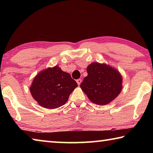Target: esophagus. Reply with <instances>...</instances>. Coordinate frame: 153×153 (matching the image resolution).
Segmentation results:
<instances>
[{"mask_svg": "<svg viewBox=\"0 0 153 153\" xmlns=\"http://www.w3.org/2000/svg\"><path fill=\"white\" fill-rule=\"evenodd\" d=\"M76 82H77V84L80 85V84H81V82H82V79H77L76 80Z\"/></svg>", "mask_w": 153, "mask_h": 153, "instance_id": "34e87169", "label": "esophagus"}]
</instances>
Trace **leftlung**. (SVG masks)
Instances as JSON below:
<instances>
[{
    "label": "left lung",
    "instance_id": "obj_1",
    "mask_svg": "<svg viewBox=\"0 0 153 153\" xmlns=\"http://www.w3.org/2000/svg\"><path fill=\"white\" fill-rule=\"evenodd\" d=\"M87 72L80 87L92 102L105 105L120 94L122 77L113 67L95 62L87 67Z\"/></svg>",
    "mask_w": 153,
    "mask_h": 153
}]
</instances>
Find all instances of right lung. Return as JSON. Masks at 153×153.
Returning a JSON list of instances; mask_svg holds the SVG:
<instances>
[{
    "label": "right lung",
    "mask_w": 153,
    "mask_h": 153,
    "mask_svg": "<svg viewBox=\"0 0 153 153\" xmlns=\"http://www.w3.org/2000/svg\"><path fill=\"white\" fill-rule=\"evenodd\" d=\"M77 86V82L70 74L55 66L38 74L30 90L33 98L41 107L51 109L65 104Z\"/></svg>",
    "instance_id": "1"
}]
</instances>
